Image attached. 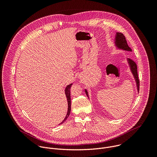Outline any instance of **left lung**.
I'll return each mask as SVG.
<instances>
[{"label":"left lung","mask_w":157,"mask_h":157,"mask_svg":"<svg viewBox=\"0 0 157 157\" xmlns=\"http://www.w3.org/2000/svg\"><path fill=\"white\" fill-rule=\"evenodd\" d=\"M115 44H116V46L117 47V48L122 49V50H126V51L132 52V49L128 46L127 43V40H126V38H125V36L122 33L117 32L116 33V38H115ZM127 61H128V64L130 66V70H131V71H132V73L133 75L134 78H135V79H136V84H137V91H138V92H139L140 82H139V77H138L137 64L136 63L135 61H133L132 59H129V58H127ZM85 93H86L87 96L89 98L88 93H87L86 89H85Z\"/></svg>","instance_id":"8db88e82"}]
</instances>
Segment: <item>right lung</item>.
Returning a JSON list of instances; mask_svg holds the SVG:
<instances>
[{"label":"right lung","instance_id":"obj_1","mask_svg":"<svg viewBox=\"0 0 157 157\" xmlns=\"http://www.w3.org/2000/svg\"><path fill=\"white\" fill-rule=\"evenodd\" d=\"M73 84H69L66 86V89H65V94H66V98H67V101H68V112H67V114L65 117V118L64 119V120L62 121L61 123H60L59 125L63 124L66 119L67 118H68L70 114V112H71V96H70V88L71 87V85Z\"/></svg>","mask_w":157,"mask_h":157}]
</instances>
